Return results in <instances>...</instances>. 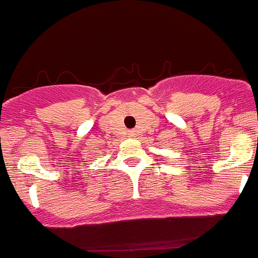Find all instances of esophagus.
Instances as JSON below:
<instances>
[{
  "instance_id": "34e87169",
  "label": "esophagus",
  "mask_w": 258,
  "mask_h": 258,
  "mask_svg": "<svg viewBox=\"0 0 258 258\" xmlns=\"http://www.w3.org/2000/svg\"><path fill=\"white\" fill-rule=\"evenodd\" d=\"M132 136H133V133H132Z\"/></svg>"
}]
</instances>
